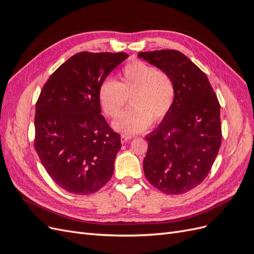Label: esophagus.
<instances>
[{"label": "esophagus", "mask_w": 254, "mask_h": 254, "mask_svg": "<svg viewBox=\"0 0 254 254\" xmlns=\"http://www.w3.org/2000/svg\"><path fill=\"white\" fill-rule=\"evenodd\" d=\"M131 139H132L131 135H127V134H122L121 135V142L122 143H126V142L131 140Z\"/></svg>", "instance_id": "obj_1"}]
</instances>
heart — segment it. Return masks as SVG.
Wrapping results in <instances>:
<instances>
[{
    "instance_id": "obj_1",
    "label": "heart",
    "mask_w": 254,
    "mask_h": 254,
    "mask_svg": "<svg viewBox=\"0 0 254 254\" xmlns=\"http://www.w3.org/2000/svg\"><path fill=\"white\" fill-rule=\"evenodd\" d=\"M121 81L106 79L98 90L102 108L109 118H117L130 97L131 108L113 122V128L126 134L147 129L152 122L162 121L175 101V86L166 73L141 60L123 67Z\"/></svg>"
}]
</instances>
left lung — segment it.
I'll return each mask as SVG.
<instances>
[{
	"mask_svg": "<svg viewBox=\"0 0 254 254\" xmlns=\"http://www.w3.org/2000/svg\"><path fill=\"white\" fill-rule=\"evenodd\" d=\"M148 64L172 78L175 101L157 129L145 136L144 174L153 187L179 195L199 186L221 144L220 106L206 75L175 50L141 52Z\"/></svg>",
	"mask_w": 254,
	"mask_h": 254,
	"instance_id": "obj_1",
	"label": "left lung"
}]
</instances>
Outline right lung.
<instances>
[{
    "instance_id": "1",
    "label": "right lung",
    "mask_w": 254,
    "mask_h": 254,
    "mask_svg": "<svg viewBox=\"0 0 254 254\" xmlns=\"http://www.w3.org/2000/svg\"><path fill=\"white\" fill-rule=\"evenodd\" d=\"M126 53L75 54L54 72L36 104L35 149L57 186L93 194L111 178L121 135L102 115L98 90Z\"/></svg>"
}]
</instances>
